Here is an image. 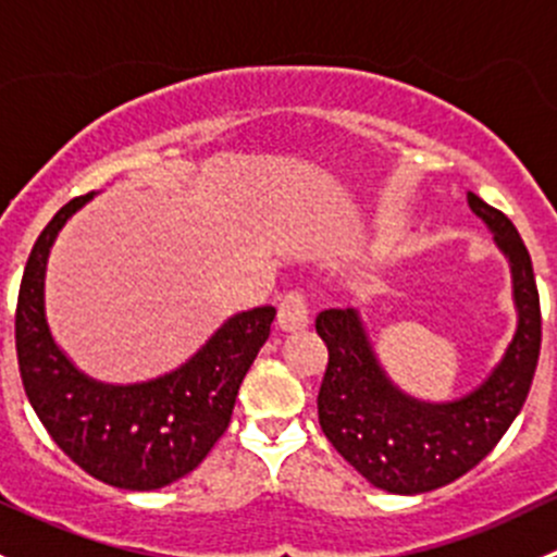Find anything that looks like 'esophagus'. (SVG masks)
Segmentation results:
<instances>
[{
  "label": "esophagus",
  "instance_id": "obj_1",
  "mask_svg": "<svg viewBox=\"0 0 557 557\" xmlns=\"http://www.w3.org/2000/svg\"><path fill=\"white\" fill-rule=\"evenodd\" d=\"M277 323L283 331H299L310 325V305H307L305 290H288L280 299Z\"/></svg>",
  "mask_w": 557,
  "mask_h": 557
}]
</instances>
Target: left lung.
I'll use <instances>...</instances> for the list:
<instances>
[{"label":"left lung","mask_w":557,"mask_h":557,"mask_svg":"<svg viewBox=\"0 0 557 557\" xmlns=\"http://www.w3.org/2000/svg\"><path fill=\"white\" fill-rule=\"evenodd\" d=\"M469 207L512 263L520 312L507 356L474 393L450 404L409 398L380 369L356 312L325 310L314 320L329 347L318 391L320 429L358 474L387 493H429L474 469L520 414L536 374L542 310L528 247L502 210L476 194H469Z\"/></svg>","instance_id":"8db88e82"}]
</instances>
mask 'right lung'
Masks as SVG:
<instances>
[{"label": "right lung", "mask_w": 557, "mask_h": 557, "mask_svg": "<svg viewBox=\"0 0 557 557\" xmlns=\"http://www.w3.org/2000/svg\"><path fill=\"white\" fill-rule=\"evenodd\" d=\"M66 201L42 228L21 277L15 352L21 383L50 440L83 471L123 491H156L194 471L232 420L247 369L269 339L274 307L228 318L177 372L139 385H102L77 372L45 323V263L72 212Z\"/></svg>", "instance_id": "add662e5"}]
</instances>
